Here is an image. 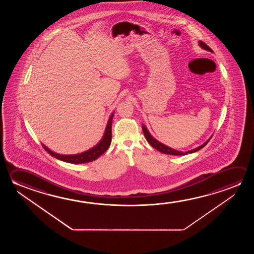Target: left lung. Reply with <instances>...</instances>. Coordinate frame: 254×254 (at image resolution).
I'll return each mask as SVG.
<instances>
[{"mask_svg":"<svg viewBox=\"0 0 254 254\" xmlns=\"http://www.w3.org/2000/svg\"><path fill=\"white\" fill-rule=\"evenodd\" d=\"M199 45L202 49L207 50V51H210V52H212V49H211L210 47L207 46L204 42L199 41ZM141 127H142V131H143V133H144V136H145L146 140L148 141V142L150 143V145L153 147L154 149L158 150V151H160V152H162V153L169 154V155H175V156H183V155H187L188 153H193V152H195V151L199 150L200 149H202L203 147L206 145L208 141H210V139H211V138H210V139H208L207 141H205L204 144L198 146L197 148H195L194 150H188V151L183 152V151H180V150H175V149H172L170 147L165 145V144H163L161 142H159V141H157L155 138L151 136V134H150V132L148 131V129L146 128L145 126L142 125L141 126Z\"/></svg>","mask_w":254,"mask_h":254,"instance_id":"1","label":"left lung"}]
</instances>
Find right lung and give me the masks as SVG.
Returning <instances> with one entry per match:
<instances>
[{
	"mask_svg": "<svg viewBox=\"0 0 254 254\" xmlns=\"http://www.w3.org/2000/svg\"><path fill=\"white\" fill-rule=\"evenodd\" d=\"M114 113H113L108 123L105 128L104 136L95 147H93L90 150H87L82 153L75 154V155H61V154L55 153L52 150H50L46 146L43 145L48 153L50 154L52 157L58 158L59 160H62L64 162L71 163V164H82V163L91 162L96 160V158H99L102 154H104L106 150H108L109 147L111 145L112 141V123H113V118Z\"/></svg>",
	"mask_w": 254,
	"mask_h": 254,
	"instance_id": "right-lung-1",
	"label": "right lung"
}]
</instances>
